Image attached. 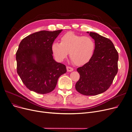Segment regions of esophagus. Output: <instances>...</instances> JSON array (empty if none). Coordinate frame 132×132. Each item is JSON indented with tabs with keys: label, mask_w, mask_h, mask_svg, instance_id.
<instances>
[{
	"label": "esophagus",
	"mask_w": 132,
	"mask_h": 132,
	"mask_svg": "<svg viewBox=\"0 0 132 132\" xmlns=\"http://www.w3.org/2000/svg\"><path fill=\"white\" fill-rule=\"evenodd\" d=\"M67 72H72L73 71V68L71 67L67 66Z\"/></svg>",
	"instance_id": "obj_1"
}]
</instances>
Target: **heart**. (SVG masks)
I'll return each mask as SVG.
<instances>
[{"label":"heart","instance_id":"obj_1","mask_svg":"<svg viewBox=\"0 0 132 132\" xmlns=\"http://www.w3.org/2000/svg\"><path fill=\"white\" fill-rule=\"evenodd\" d=\"M60 43L53 42L51 50L58 61H63L68 54L74 63L84 65L90 60L95 51L94 39L88 36H83L72 32H68L60 38Z\"/></svg>","mask_w":132,"mask_h":132}]
</instances>
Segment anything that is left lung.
I'll use <instances>...</instances> for the list:
<instances>
[{"mask_svg":"<svg viewBox=\"0 0 132 132\" xmlns=\"http://www.w3.org/2000/svg\"><path fill=\"white\" fill-rule=\"evenodd\" d=\"M94 40L95 51L88 63L79 67L80 79L75 89L86 96L97 95L106 91L117 74L118 53L110 39L93 32H87Z\"/></svg>","mask_w":132,"mask_h":132,"instance_id":"1","label":"left lung"}]
</instances>
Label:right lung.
<instances>
[{"label":"right lung","instance_id":"1","mask_svg":"<svg viewBox=\"0 0 132 132\" xmlns=\"http://www.w3.org/2000/svg\"><path fill=\"white\" fill-rule=\"evenodd\" d=\"M62 30H42L29 35L21 42L16 53L17 73L30 90L40 94L53 91L66 66L55 61L51 45Z\"/></svg>","mask_w":132,"mask_h":132}]
</instances>
